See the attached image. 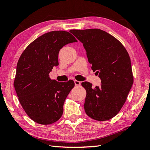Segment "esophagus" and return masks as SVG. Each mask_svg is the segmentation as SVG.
<instances>
[{
  "label": "esophagus",
  "mask_w": 150,
  "mask_h": 150,
  "mask_svg": "<svg viewBox=\"0 0 150 150\" xmlns=\"http://www.w3.org/2000/svg\"><path fill=\"white\" fill-rule=\"evenodd\" d=\"M74 84H75V86H78L81 85V82H80V81H79L74 80Z\"/></svg>",
  "instance_id": "obj_1"
}]
</instances>
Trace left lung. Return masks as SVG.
<instances>
[{
    "label": "left lung",
    "mask_w": 150,
    "mask_h": 150,
    "mask_svg": "<svg viewBox=\"0 0 150 150\" xmlns=\"http://www.w3.org/2000/svg\"><path fill=\"white\" fill-rule=\"evenodd\" d=\"M69 32L83 44L91 69L101 80L95 88L81 83L86 91L85 112L95 120H110L121 110L133 84L129 54L118 40L101 29Z\"/></svg>",
    "instance_id": "left-lung-1"
}]
</instances>
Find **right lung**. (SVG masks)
<instances>
[{"label":"right lung","mask_w":150,"mask_h":150,"mask_svg":"<svg viewBox=\"0 0 150 150\" xmlns=\"http://www.w3.org/2000/svg\"><path fill=\"white\" fill-rule=\"evenodd\" d=\"M77 41L67 31H51L34 40L22 53L13 86L22 107L34 122L51 125L62 116L65 99L74 82H57L49 74L59 64L60 49Z\"/></svg>","instance_id":"obj_1"}]
</instances>
